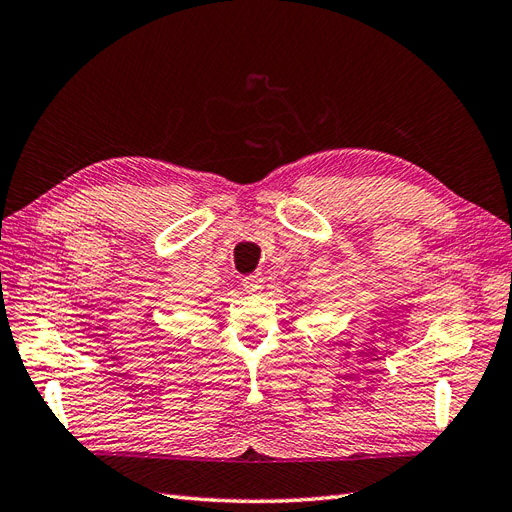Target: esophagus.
Listing matches in <instances>:
<instances>
[{
  "mask_svg": "<svg viewBox=\"0 0 512 512\" xmlns=\"http://www.w3.org/2000/svg\"><path fill=\"white\" fill-rule=\"evenodd\" d=\"M241 286L247 290V292H260L262 288H265V277H262L260 273H254V275H247L241 280Z\"/></svg>",
  "mask_w": 512,
  "mask_h": 512,
  "instance_id": "34e87169",
  "label": "esophagus"
}]
</instances>
